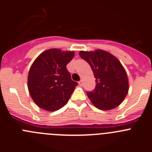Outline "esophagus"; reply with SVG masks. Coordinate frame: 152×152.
Here are the masks:
<instances>
[{"label":"esophagus","instance_id":"obj_1","mask_svg":"<svg viewBox=\"0 0 152 152\" xmlns=\"http://www.w3.org/2000/svg\"><path fill=\"white\" fill-rule=\"evenodd\" d=\"M78 84H79V85L80 86V87H82V86L84 85V84H83V80H80V81L78 82Z\"/></svg>","mask_w":152,"mask_h":152}]
</instances>
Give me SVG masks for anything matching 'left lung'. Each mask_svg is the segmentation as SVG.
<instances>
[{"instance_id":"1","label":"left lung","mask_w":152,"mask_h":152,"mask_svg":"<svg viewBox=\"0 0 152 152\" xmlns=\"http://www.w3.org/2000/svg\"><path fill=\"white\" fill-rule=\"evenodd\" d=\"M79 56L90 64L96 78L94 91L87 92L90 100L102 110L118 107L129 91L128 77L121 63L110 53L100 49L80 51Z\"/></svg>"}]
</instances>
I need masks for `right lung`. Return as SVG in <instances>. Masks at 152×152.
Masks as SVG:
<instances>
[{
    "instance_id": "right-lung-1",
    "label": "right lung",
    "mask_w": 152,
    "mask_h": 152,
    "mask_svg": "<svg viewBox=\"0 0 152 152\" xmlns=\"http://www.w3.org/2000/svg\"><path fill=\"white\" fill-rule=\"evenodd\" d=\"M74 56L73 51L52 49L41 53L33 63L28 75V89L39 107L56 111L68 103L77 85L66 68Z\"/></svg>"
}]
</instances>
